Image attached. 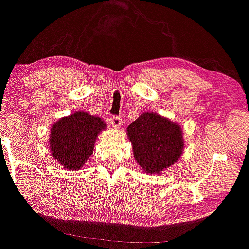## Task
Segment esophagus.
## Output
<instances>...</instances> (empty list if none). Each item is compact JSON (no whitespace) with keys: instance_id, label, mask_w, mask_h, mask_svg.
Listing matches in <instances>:
<instances>
[{"instance_id":"obj_1","label":"esophagus","mask_w":249,"mask_h":249,"mask_svg":"<svg viewBox=\"0 0 249 249\" xmlns=\"http://www.w3.org/2000/svg\"><path fill=\"white\" fill-rule=\"evenodd\" d=\"M110 123L112 124L113 127L119 128L120 126H121V124H122L121 117L117 116V115H111V116H110Z\"/></svg>"}]
</instances>
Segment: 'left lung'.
Listing matches in <instances>:
<instances>
[{
	"mask_svg": "<svg viewBox=\"0 0 249 249\" xmlns=\"http://www.w3.org/2000/svg\"><path fill=\"white\" fill-rule=\"evenodd\" d=\"M127 135L137 163L148 173H159L174 164L182 153V129L156 113H144L130 123Z\"/></svg>",
	"mask_w": 249,
	"mask_h": 249,
	"instance_id": "1",
	"label": "left lung"
}]
</instances>
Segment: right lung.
Wrapping results in <instances>:
<instances>
[{
    "label": "right lung",
    "mask_w": 249,
    "mask_h": 249,
    "mask_svg": "<svg viewBox=\"0 0 249 249\" xmlns=\"http://www.w3.org/2000/svg\"><path fill=\"white\" fill-rule=\"evenodd\" d=\"M106 124L98 116L76 112L52 126L50 147L53 157L69 170H78L92 155L94 142Z\"/></svg>",
    "instance_id": "1"
}]
</instances>
